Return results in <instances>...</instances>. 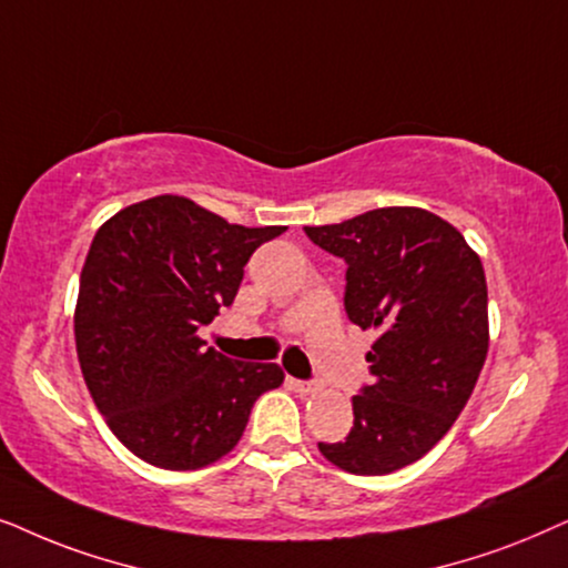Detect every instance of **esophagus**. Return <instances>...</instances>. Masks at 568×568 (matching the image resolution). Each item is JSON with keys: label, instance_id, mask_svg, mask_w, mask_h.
I'll return each instance as SVG.
<instances>
[{"label": "esophagus", "instance_id": "esophagus-1", "mask_svg": "<svg viewBox=\"0 0 568 568\" xmlns=\"http://www.w3.org/2000/svg\"><path fill=\"white\" fill-rule=\"evenodd\" d=\"M288 384H291V389L298 392V395H316V392H320V384H314V382L288 379Z\"/></svg>", "mask_w": 568, "mask_h": 568}]
</instances>
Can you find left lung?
I'll return each mask as SVG.
<instances>
[{"label": "left lung", "instance_id": "8db88e82", "mask_svg": "<svg viewBox=\"0 0 568 568\" xmlns=\"http://www.w3.org/2000/svg\"><path fill=\"white\" fill-rule=\"evenodd\" d=\"M306 236L347 262V320L379 335L366 353L374 382L353 397L351 434L320 452L353 475L395 473L447 436L486 363L480 256L423 207L368 210L306 225Z\"/></svg>", "mask_w": 568, "mask_h": 568}]
</instances>
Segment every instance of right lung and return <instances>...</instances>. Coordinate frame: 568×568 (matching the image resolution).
I'll return each instance as SVG.
<instances>
[{"instance_id":"obj_1","label":"right lung","mask_w":568,"mask_h":568,"mask_svg":"<svg viewBox=\"0 0 568 568\" xmlns=\"http://www.w3.org/2000/svg\"><path fill=\"white\" fill-rule=\"evenodd\" d=\"M285 225L246 229L161 194L119 210L82 264L74 343L90 397L132 455L200 470L244 436L277 363L231 361L196 335L231 306L244 264Z\"/></svg>"}]
</instances>
